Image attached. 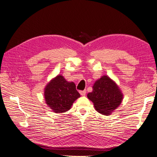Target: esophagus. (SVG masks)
Here are the masks:
<instances>
[{"label":"esophagus","instance_id":"1","mask_svg":"<svg viewBox=\"0 0 157 157\" xmlns=\"http://www.w3.org/2000/svg\"><path fill=\"white\" fill-rule=\"evenodd\" d=\"M86 90H83V91H79V94H80L82 96L85 95L86 94Z\"/></svg>","mask_w":157,"mask_h":157}]
</instances>
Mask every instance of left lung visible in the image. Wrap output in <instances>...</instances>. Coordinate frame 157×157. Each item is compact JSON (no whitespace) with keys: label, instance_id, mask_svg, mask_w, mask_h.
<instances>
[{"label":"left lung","instance_id":"1","mask_svg":"<svg viewBox=\"0 0 157 157\" xmlns=\"http://www.w3.org/2000/svg\"><path fill=\"white\" fill-rule=\"evenodd\" d=\"M92 88L93 91L88 93L87 97L101 114L109 115L121 103L123 94L109 77L102 76L95 82Z\"/></svg>","mask_w":157,"mask_h":157}]
</instances>
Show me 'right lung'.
Returning a JSON list of instances; mask_svg holds the SVG:
<instances>
[{
  "label": "right lung",
  "mask_w": 157,
  "mask_h": 157,
  "mask_svg": "<svg viewBox=\"0 0 157 157\" xmlns=\"http://www.w3.org/2000/svg\"><path fill=\"white\" fill-rule=\"evenodd\" d=\"M44 95L46 104L56 113L69 110L80 97L75 84L67 81L61 75L56 76L46 86Z\"/></svg>",
  "instance_id": "right-lung-1"
}]
</instances>
